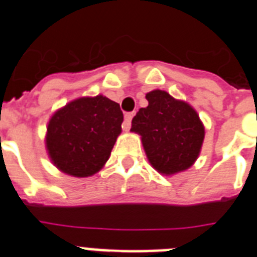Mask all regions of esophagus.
<instances>
[{
    "label": "esophagus",
    "instance_id": "34e87169",
    "mask_svg": "<svg viewBox=\"0 0 257 257\" xmlns=\"http://www.w3.org/2000/svg\"><path fill=\"white\" fill-rule=\"evenodd\" d=\"M133 115H135L133 112H126L125 115H124V122H122V129H124V131H129V128H131V121Z\"/></svg>",
    "mask_w": 257,
    "mask_h": 257
}]
</instances>
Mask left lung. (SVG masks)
<instances>
[{"mask_svg": "<svg viewBox=\"0 0 257 257\" xmlns=\"http://www.w3.org/2000/svg\"><path fill=\"white\" fill-rule=\"evenodd\" d=\"M149 106L140 108L131 132L141 136L147 159L164 176L193 166L204 141V125L187 102L155 89L146 94Z\"/></svg>", "mask_w": 257, "mask_h": 257, "instance_id": "left-lung-1", "label": "left lung"}]
</instances>
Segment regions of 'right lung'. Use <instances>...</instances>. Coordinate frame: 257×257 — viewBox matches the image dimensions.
Returning <instances> with one entry per match:
<instances>
[{
  "label": "right lung",
  "mask_w": 257,
  "mask_h": 257,
  "mask_svg": "<svg viewBox=\"0 0 257 257\" xmlns=\"http://www.w3.org/2000/svg\"><path fill=\"white\" fill-rule=\"evenodd\" d=\"M124 116L104 95L81 97L55 111L48 122L45 146L51 163L73 177H89L104 167Z\"/></svg>",
  "instance_id": "obj_1"
}]
</instances>
